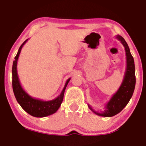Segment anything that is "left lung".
Listing matches in <instances>:
<instances>
[{
	"instance_id": "1",
	"label": "left lung",
	"mask_w": 146,
	"mask_h": 146,
	"mask_svg": "<svg viewBox=\"0 0 146 146\" xmlns=\"http://www.w3.org/2000/svg\"><path fill=\"white\" fill-rule=\"evenodd\" d=\"M116 38L124 46L126 55V69L124 78L118 91L112 96L109 102L105 105L104 111H96L93 110L89 104L88 107L94 113L103 117H111L121 112L127 105L134 93L136 84L135 66L127 42L121 36L116 35Z\"/></svg>"
}]
</instances>
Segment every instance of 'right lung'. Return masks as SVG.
<instances>
[{
	"label": "right lung",
	"mask_w": 146,
	"mask_h": 146,
	"mask_svg": "<svg viewBox=\"0 0 146 146\" xmlns=\"http://www.w3.org/2000/svg\"><path fill=\"white\" fill-rule=\"evenodd\" d=\"M28 39L25 40L23 44L20 46L13 62L12 70V88H13L14 94L17 102L27 113L35 117H46V116L53 114L60 108L61 104L63 101L65 89L68 83L69 82L70 78H68L66 82L64 87L61 94L53 100L44 101L41 99H36L30 96L21 85L18 73H17V62H18L19 55H20L21 50L23 45L26 43Z\"/></svg>",
	"instance_id": "obj_1"
}]
</instances>
